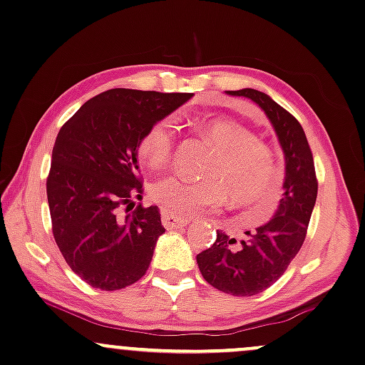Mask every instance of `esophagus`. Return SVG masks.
Returning a JSON list of instances; mask_svg holds the SVG:
<instances>
[{
  "label": "esophagus",
  "instance_id": "obj_1",
  "mask_svg": "<svg viewBox=\"0 0 365 365\" xmlns=\"http://www.w3.org/2000/svg\"><path fill=\"white\" fill-rule=\"evenodd\" d=\"M161 222L167 229H177V227H183V225L188 224L187 217L182 215H175L172 212H161Z\"/></svg>",
  "mask_w": 365,
  "mask_h": 365
}]
</instances>
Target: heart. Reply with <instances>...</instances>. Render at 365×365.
Listing matches in <instances>:
<instances>
[{"instance_id":"heart-1","label":"heart","mask_w":365,"mask_h":365,"mask_svg":"<svg viewBox=\"0 0 365 365\" xmlns=\"http://www.w3.org/2000/svg\"><path fill=\"white\" fill-rule=\"evenodd\" d=\"M200 133L214 148L205 163V178L168 175L150 187L155 204L172 214H200L215 210L230 200L247 209L244 222L262 225L279 205V175L274 151L251 129L227 118L205 119ZM177 126L172 118H161L143 133L138 156L148 168H161L172 158Z\"/></svg>"}]
</instances>
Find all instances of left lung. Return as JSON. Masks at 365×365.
<instances>
[{"label": "left lung", "mask_w": 365, "mask_h": 365, "mask_svg": "<svg viewBox=\"0 0 365 365\" xmlns=\"http://www.w3.org/2000/svg\"><path fill=\"white\" fill-rule=\"evenodd\" d=\"M244 96L264 110L274 126L286 160L284 195L269 222L247 230L242 241L217 230L209 249L197 255V264L207 283L234 297H255L281 278L307 237L315 207L318 180L313 155L298 119L264 92L227 91Z\"/></svg>", "instance_id": "8db88e82"}]
</instances>
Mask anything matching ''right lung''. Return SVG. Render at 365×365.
I'll list each match as a JSON object with an SVG mask.
<instances>
[{"mask_svg":"<svg viewBox=\"0 0 365 365\" xmlns=\"http://www.w3.org/2000/svg\"><path fill=\"white\" fill-rule=\"evenodd\" d=\"M188 92L110 89L60 128L47 177L52 232L63 259L92 288L114 292L141 279L165 232L141 198L138 143Z\"/></svg>","mask_w":365,"mask_h":365,"instance_id":"obj_1","label":"right lung"}]
</instances>
